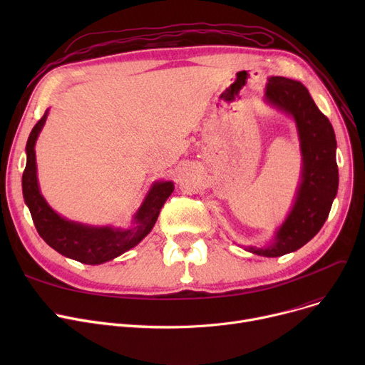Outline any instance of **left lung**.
Here are the masks:
<instances>
[{
    "label": "left lung",
    "mask_w": 365,
    "mask_h": 365,
    "mask_svg": "<svg viewBox=\"0 0 365 365\" xmlns=\"http://www.w3.org/2000/svg\"><path fill=\"white\" fill-rule=\"evenodd\" d=\"M264 99L293 117L302 152V178L290 215L267 247L247 250L264 257H279L311 241L329 217L339 187L336 136L329 118L318 109L302 83L271 76Z\"/></svg>",
    "instance_id": "1"
}]
</instances>
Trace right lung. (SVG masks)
Instances as JSON below:
<instances>
[{"label": "right lung", "mask_w": 365, "mask_h": 365, "mask_svg": "<svg viewBox=\"0 0 365 365\" xmlns=\"http://www.w3.org/2000/svg\"><path fill=\"white\" fill-rule=\"evenodd\" d=\"M48 110L32 128L26 143V167L22 176L24 198L40 237L57 253L86 264H101L136 247L155 225L161 207L175 190L173 182H155L140 208L133 217L130 229L110 226H88L66 220L57 215L41 195L36 178L35 142L46 124Z\"/></svg>", "instance_id": "add662e5"}]
</instances>
